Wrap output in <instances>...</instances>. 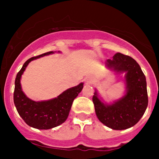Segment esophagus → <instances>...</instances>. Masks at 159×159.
<instances>
[{"label": "esophagus", "instance_id": "obj_1", "mask_svg": "<svg viewBox=\"0 0 159 159\" xmlns=\"http://www.w3.org/2000/svg\"><path fill=\"white\" fill-rule=\"evenodd\" d=\"M93 81V78L91 77V76H87V77H86L84 78V82L87 84L92 83Z\"/></svg>", "mask_w": 159, "mask_h": 159}]
</instances>
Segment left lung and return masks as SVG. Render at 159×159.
<instances>
[{
  "label": "left lung",
  "instance_id": "1",
  "mask_svg": "<svg viewBox=\"0 0 159 159\" xmlns=\"http://www.w3.org/2000/svg\"><path fill=\"white\" fill-rule=\"evenodd\" d=\"M105 66L116 74H125V93L119 99L107 103L97 90L93 96L95 111L102 123L114 130L134 126L143 116L148 105L147 81L139 64L131 57L117 53Z\"/></svg>",
  "mask_w": 159,
  "mask_h": 159
}]
</instances>
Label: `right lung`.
<instances>
[{
  "instance_id": "obj_1",
  "label": "right lung",
  "mask_w": 159,
  "mask_h": 159,
  "mask_svg": "<svg viewBox=\"0 0 159 159\" xmlns=\"http://www.w3.org/2000/svg\"><path fill=\"white\" fill-rule=\"evenodd\" d=\"M54 53L46 52L27 60L16 78L13 99L16 110L24 121L34 129H50L64 123L68 117L74 99L84 87V83L81 82L75 87L63 91L57 97L44 101H34L25 95L21 88V78L27 65L34 60Z\"/></svg>"
}]
</instances>
